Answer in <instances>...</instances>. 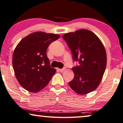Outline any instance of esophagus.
Masks as SVG:
<instances>
[{"label":"esophagus","instance_id":"1","mask_svg":"<svg viewBox=\"0 0 123 123\" xmlns=\"http://www.w3.org/2000/svg\"><path fill=\"white\" fill-rule=\"evenodd\" d=\"M65 68H63V69H59L58 70L60 71V72H63V71L65 70Z\"/></svg>","mask_w":123,"mask_h":123}]
</instances>
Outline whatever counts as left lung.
Instances as JSON below:
<instances>
[{"label":"left lung","mask_w":123,"mask_h":123,"mask_svg":"<svg viewBox=\"0 0 123 123\" xmlns=\"http://www.w3.org/2000/svg\"><path fill=\"white\" fill-rule=\"evenodd\" d=\"M78 65L69 86L78 94H86L98 86L106 66V54L103 43L95 34L86 29L68 32L62 36Z\"/></svg>","instance_id":"left-lung-1"}]
</instances>
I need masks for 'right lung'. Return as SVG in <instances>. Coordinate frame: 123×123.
Masks as SVG:
<instances>
[{
	"label": "right lung",
	"mask_w": 123,
	"mask_h": 123,
	"mask_svg": "<svg viewBox=\"0 0 123 123\" xmlns=\"http://www.w3.org/2000/svg\"><path fill=\"white\" fill-rule=\"evenodd\" d=\"M58 34L34 32L23 38L15 49L12 66L19 84L27 91L36 93L46 86L56 72L50 67L46 50Z\"/></svg>",
	"instance_id": "add662e5"
}]
</instances>
